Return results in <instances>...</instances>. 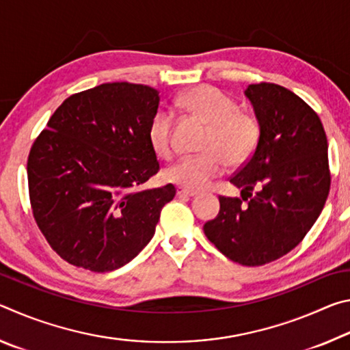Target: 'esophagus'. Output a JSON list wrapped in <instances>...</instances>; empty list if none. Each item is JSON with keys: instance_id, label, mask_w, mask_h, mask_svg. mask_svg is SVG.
<instances>
[{"instance_id": "1", "label": "esophagus", "mask_w": 350, "mask_h": 350, "mask_svg": "<svg viewBox=\"0 0 350 350\" xmlns=\"http://www.w3.org/2000/svg\"><path fill=\"white\" fill-rule=\"evenodd\" d=\"M177 196H187V198H194V196H198V191H194V189H188V188H183V187H179V188H177Z\"/></svg>"}]
</instances>
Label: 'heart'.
Here are the masks:
<instances>
[{"label": "heart", "mask_w": 350, "mask_h": 350, "mask_svg": "<svg viewBox=\"0 0 350 350\" xmlns=\"http://www.w3.org/2000/svg\"><path fill=\"white\" fill-rule=\"evenodd\" d=\"M182 108L198 116L210 126L200 156L182 157L165 171L170 182L189 189L204 188L221 176L227 162L233 167L245 163L256 150L260 128L256 117L241 112L238 103L227 94L211 86H198L179 98ZM150 142L161 156L173 152V117L159 111L152 117Z\"/></svg>", "instance_id": "1"}]
</instances>
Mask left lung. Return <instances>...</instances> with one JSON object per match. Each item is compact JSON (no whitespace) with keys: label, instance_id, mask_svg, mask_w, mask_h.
Segmentation results:
<instances>
[{"label":"left lung","instance_id":"1","mask_svg":"<svg viewBox=\"0 0 350 350\" xmlns=\"http://www.w3.org/2000/svg\"><path fill=\"white\" fill-rule=\"evenodd\" d=\"M260 135L256 150L230 182L241 198H219L204 225L211 244L248 267L280 259L303 241L329 196L327 139L304 100L275 83L248 85Z\"/></svg>","mask_w":350,"mask_h":350}]
</instances>
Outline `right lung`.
Returning <instances> with one entry per match:
<instances>
[{
  "label": "right lung",
  "instance_id": "add662e5",
  "mask_svg": "<svg viewBox=\"0 0 350 350\" xmlns=\"http://www.w3.org/2000/svg\"><path fill=\"white\" fill-rule=\"evenodd\" d=\"M159 92L105 83L58 106L27 161L29 196L58 256L97 273L123 267L156 232L174 185L137 189L159 171L150 142Z\"/></svg>",
  "mask_w": 350,
  "mask_h": 350
}]
</instances>
